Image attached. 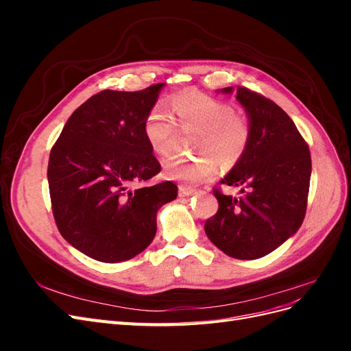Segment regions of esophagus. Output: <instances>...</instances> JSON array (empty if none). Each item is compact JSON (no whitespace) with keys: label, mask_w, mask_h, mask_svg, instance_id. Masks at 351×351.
I'll use <instances>...</instances> for the list:
<instances>
[{"label":"esophagus","mask_w":351,"mask_h":351,"mask_svg":"<svg viewBox=\"0 0 351 351\" xmlns=\"http://www.w3.org/2000/svg\"><path fill=\"white\" fill-rule=\"evenodd\" d=\"M193 193H195V189L187 187V186H178V196H180V197L192 196Z\"/></svg>","instance_id":"esophagus-1"}]
</instances>
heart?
<instances>
[{
    "label": "heart",
    "mask_w": 351,
    "mask_h": 351,
    "mask_svg": "<svg viewBox=\"0 0 351 351\" xmlns=\"http://www.w3.org/2000/svg\"><path fill=\"white\" fill-rule=\"evenodd\" d=\"M171 114L155 107L146 114L143 136L151 149L159 156L173 155L178 141V127L183 133H193L196 158H173L165 162L168 178L189 184L206 182L224 168L236 165L247 151L250 124L241 112L226 101L212 98L196 90H183L171 98Z\"/></svg>",
    "instance_id": "b5f03b06"
}]
</instances>
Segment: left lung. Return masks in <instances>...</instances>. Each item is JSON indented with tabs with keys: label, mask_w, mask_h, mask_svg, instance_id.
I'll return each mask as SVG.
<instances>
[{
	"label": "left lung",
	"mask_w": 351,
	"mask_h": 351,
	"mask_svg": "<svg viewBox=\"0 0 351 351\" xmlns=\"http://www.w3.org/2000/svg\"><path fill=\"white\" fill-rule=\"evenodd\" d=\"M232 93L234 88L221 89ZM250 124V142L221 184L241 187L243 196L222 195L218 212L205 222L208 239L226 254L252 261L295 234L306 214L312 159L309 146L277 104L246 88L236 89Z\"/></svg>",
	"instance_id": "left-lung-1"
}]
</instances>
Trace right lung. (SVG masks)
Segmentation results:
<instances>
[{"instance_id":"right-lung-1","label":"right lung","mask_w":351,"mask_h":351,"mask_svg":"<svg viewBox=\"0 0 351 351\" xmlns=\"http://www.w3.org/2000/svg\"><path fill=\"white\" fill-rule=\"evenodd\" d=\"M164 83L102 90L74 111L52 146L48 184L57 227L73 247L107 263L134 258L156 234V212L177 197L164 182L130 190L161 171L143 121Z\"/></svg>"}]
</instances>
